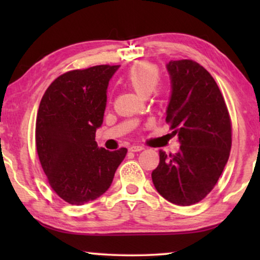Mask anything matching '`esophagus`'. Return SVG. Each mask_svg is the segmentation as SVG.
Segmentation results:
<instances>
[{
  "mask_svg": "<svg viewBox=\"0 0 260 260\" xmlns=\"http://www.w3.org/2000/svg\"><path fill=\"white\" fill-rule=\"evenodd\" d=\"M143 147H142V145H131V147L129 148V150L130 151H134V152H136V151H141V150H143Z\"/></svg>",
  "mask_w": 260,
  "mask_h": 260,
  "instance_id": "obj_1",
  "label": "esophagus"
}]
</instances>
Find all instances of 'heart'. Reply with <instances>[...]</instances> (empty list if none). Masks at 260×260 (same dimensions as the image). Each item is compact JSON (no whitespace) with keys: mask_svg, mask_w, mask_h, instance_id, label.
Masks as SVG:
<instances>
[{"mask_svg":"<svg viewBox=\"0 0 260 260\" xmlns=\"http://www.w3.org/2000/svg\"><path fill=\"white\" fill-rule=\"evenodd\" d=\"M124 79L137 93L142 95L150 94L156 90L159 81V69L148 61H138L130 67Z\"/></svg>","mask_w":260,"mask_h":260,"instance_id":"heart-1","label":"heart"}]
</instances>
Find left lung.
<instances>
[{"label":"left lung","instance_id":"1","mask_svg":"<svg viewBox=\"0 0 260 260\" xmlns=\"http://www.w3.org/2000/svg\"><path fill=\"white\" fill-rule=\"evenodd\" d=\"M172 98L166 122L180 140V151L159 150L151 179L166 200L179 206L200 202L218 182L230 157L232 123L214 78L194 60L167 65Z\"/></svg>","mask_w":260,"mask_h":260}]
</instances>
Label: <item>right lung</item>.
<instances>
[{"instance_id":"obj_1","label":"right lung","mask_w":260,"mask_h":260,"mask_svg":"<svg viewBox=\"0 0 260 260\" xmlns=\"http://www.w3.org/2000/svg\"><path fill=\"white\" fill-rule=\"evenodd\" d=\"M118 65H98L61 74L42 95L35 124L39 159L52 189L71 205H84L111 186L127 149L98 148L106 88Z\"/></svg>"}]
</instances>
